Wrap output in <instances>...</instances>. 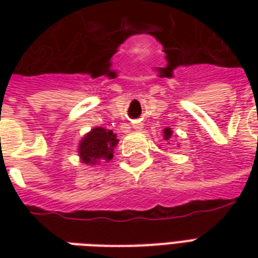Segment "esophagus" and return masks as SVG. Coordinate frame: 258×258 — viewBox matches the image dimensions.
<instances>
[{
	"label": "esophagus",
	"mask_w": 258,
	"mask_h": 258,
	"mask_svg": "<svg viewBox=\"0 0 258 258\" xmlns=\"http://www.w3.org/2000/svg\"><path fill=\"white\" fill-rule=\"evenodd\" d=\"M133 127H134L135 130H138V131H140V130L142 128V124H140V123H135L134 125H133Z\"/></svg>",
	"instance_id": "obj_1"
}]
</instances>
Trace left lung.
Wrapping results in <instances>:
<instances>
[{"label":"left lung","mask_w":258,"mask_h":258,"mask_svg":"<svg viewBox=\"0 0 258 258\" xmlns=\"http://www.w3.org/2000/svg\"><path fill=\"white\" fill-rule=\"evenodd\" d=\"M163 133H164V135H163V137H164V140L166 141H168L170 138H171V130L170 128H166L164 131H163Z\"/></svg>","instance_id":"obj_1"}]
</instances>
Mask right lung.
<instances>
[{"instance_id": "obj_1", "label": "right lung", "mask_w": 258, "mask_h": 258, "mask_svg": "<svg viewBox=\"0 0 258 258\" xmlns=\"http://www.w3.org/2000/svg\"><path fill=\"white\" fill-rule=\"evenodd\" d=\"M117 142L118 140L112 130L102 127L92 128L80 142V157L87 164H95L99 160H110L113 157V148Z\"/></svg>"}]
</instances>
